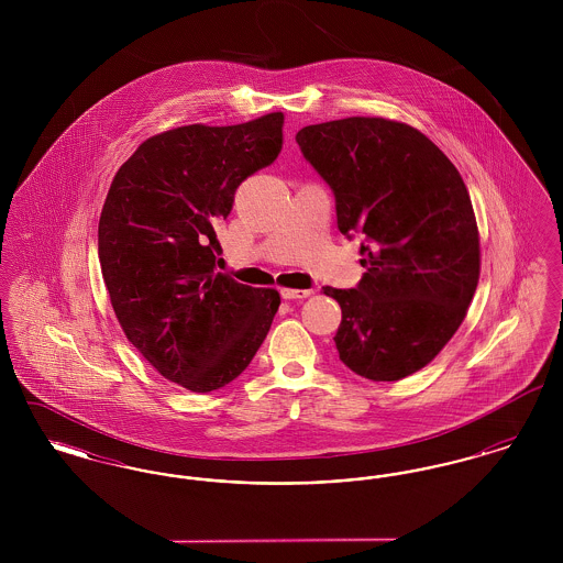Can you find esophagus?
Returning a JSON list of instances; mask_svg holds the SVG:
<instances>
[{"label":"esophagus","instance_id":"obj_1","mask_svg":"<svg viewBox=\"0 0 563 563\" xmlns=\"http://www.w3.org/2000/svg\"><path fill=\"white\" fill-rule=\"evenodd\" d=\"M312 295V289H280L283 299H306Z\"/></svg>","mask_w":563,"mask_h":563}]
</instances>
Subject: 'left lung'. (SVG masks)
I'll list each match as a JSON object with an SVG mask.
<instances>
[{
	"instance_id": "8db88e82",
	"label": "left lung",
	"mask_w": 563,
	"mask_h": 563,
	"mask_svg": "<svg viewBox=\"0 0 563 563\" xmlns=\"http://www.w3.org/2000/svg\"><path fill=\"white\" fill-rule=\"evenodd\" d=\"M295 141L333 191L338 228L367 269L338 299L340 361L361 377L416 374L452 340L479 280V232L466 186L429 136L384 118L301 129Z\"/></svg>"
}]
</instances>
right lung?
Returning a JSON list of instances; mask_svg holds the SVG:
<instances>
[{
  "instance_id": "1",
  "label": "right lung",
  "mask_w": 563,
  "mask_h": 563,
  "mask_svg": "<svg viewBox=\"0 0 563 563\" xmlns=\"http://www.w3.org/2000/svg\"><path fill=\"white\" fill-rule=\"evenodd\" d=\"M283 113L236 126L191 124L139 145L115 173L99 221V262L129 342L191 393L249 367L280 306L217 272V228L234 194L283 147Z\"/></svg>"
}]
</instances>
